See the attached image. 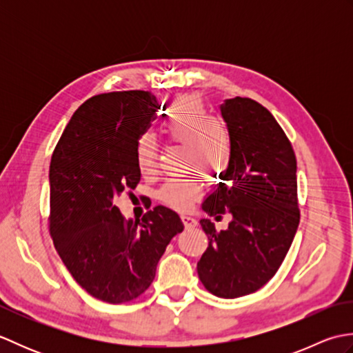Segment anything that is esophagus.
Returning a JSON list of instances; mask_svg holds the SVG:
<instances>
[{
    "instance_id": "esophagus-1",
    "label": "esophagus",
    "mask_w": 353,
    "mask_h": 353,
    "mask_svg": "<svg viewBox=\"0 0 353 353\" xmlns=\"http://www.w3.org/2000/svg\"><path fill=\"white\" fill-rule=\"evenodd\" d=\"M182 221L185 224V228H194L197 224V220L194 219V216L190 215V214H183L182 215Z\"/></svg>"
}]
</instances>
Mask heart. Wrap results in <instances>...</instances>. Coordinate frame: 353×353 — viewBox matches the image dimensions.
Returning a JSON list of instances; mask_svg holds the SVG:
<instances>
[{
	"label": "heart",
	"mask_w": 353,
	"mask_h": 353,
	"mask_svg": "<svg viewBox=\"0 0 353 353\" xmlns=\"http://www.w3.org/2000/svg\"><path fill=\"white\" fill-rule=\"evenodd\" d=\"M162 132L190 148V165L200 171L223 170L229 159L228 141L205 104L194 95H183L172 103L165 115ZM157 148L150 134H142L137 144V163L142 172L154 167ZM200 185L194 179H174L162 186L161 199L165 203L185 209L199 197Z\"/></svg>",
	"instance_id": "b5f03b06"
}]
</instances>
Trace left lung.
Masks as SVG:
<instances>
[{"instance_id": "8db88e82", "label": "left lung", "mask_w": 353, "mask_h": 353, "mask_svg": "<svg viewBox=\"0 0 353 353\" xmlns=\"http://www.w3.org/2000/svg\"><path fill=\"white\" fill-rule=\"evenodd\" d=\"M220 110L229 163L201 209L215 220L229 212L232 220L221 232L209 219L200 220L209 244L197 273L212 294L235 299L264 287L290 250L301 220L297 163L281 125L259 103L235 97Z\"/></svg>"}]
</instances>
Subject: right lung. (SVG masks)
I'll use <instances>...</instances> for the list:
<instances>
[{
  "label": "right lung",
  "instance_id": "right-lung-1",
  "mask_svg": "<svg viewBox=\"0 0 353 353\" xmlns=\"http://www.w3.org/2000/svg\"><path fill=\"white\" fill-rule=\"evenodd\" d=\"M145 91L100 94L74 112L50 163V232L59 256L89 294L124 303L152 285L171 238L183 230L157 205L142 221L115 205L141 181L137 144L156 118Z\"/></svg>",
  "mask_w": 353,
  "mask_h": 353
}]
</instances>
